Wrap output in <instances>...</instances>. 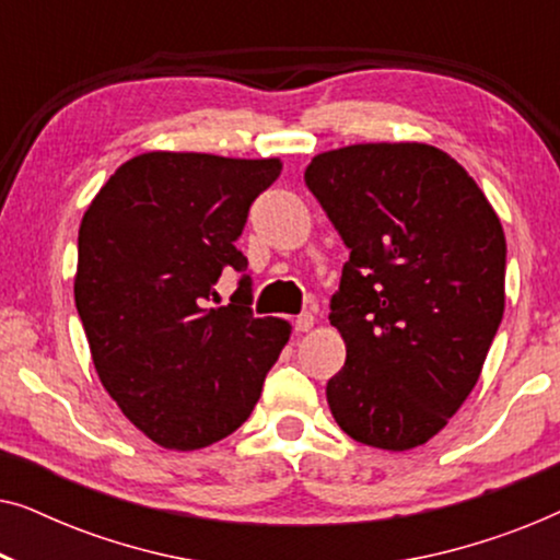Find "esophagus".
Wrapping results in <instances>:
<instances>
[{"label": "esophagus", "mask_w": 560, "mask_h": 560, "mask_svg": "<svg viewBox=\"0 0 560 560\" xmlns=\"http://www.w3.org/2000/svg\"><path fill=\"white\" fill-rule=\"evenodd\" d=\"M313 324H316V318H313V313H301V316H298V318L293 320L295 334H305V331H311Z\"/></svg>", "instance_id": "34e87169"}]
</instances>
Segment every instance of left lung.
Here are the masks:
<instances>
[{
	"instance_id": "8db88e82",
	"label": "left lung",
	"mask_w": 560,
	"mask_h": 560,
	"mask_svg": "<svg viewBox=\"0 0 560 560\" xmlns=\"http://www.w3.org/2000/svg\"><path fill=\"white\" fill-rule=\"evenodd\" d=\"M305 186L349 249L328 316L347 362L328 408L359 443L416 448L462 408L500 328V219L471 175L423 142L320 152Z\"/></svg>"
}]
</instances>
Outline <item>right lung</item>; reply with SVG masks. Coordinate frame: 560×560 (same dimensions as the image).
Wrapping results in <instances>:
<instances>
[{"label": "right lung", "mask_w": 560, "mask_h": 560, "mask_svg": "<svg viewBox=\"0 0 560 560\" xmlns=\"http://www.w3.org/2000/svg\"><path fill=\"white\" fill-rule=\"evenodd\" d=\"M280 171L278 158L144 152L83 213L73 293L98 380L163 448L234 433L290 339L288 320L255 318L247 257L234 247ZM229 266L241 288L209 310Z\"/></svg>", "instance_id": "add662e5"}]
</instances>
